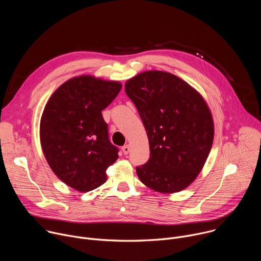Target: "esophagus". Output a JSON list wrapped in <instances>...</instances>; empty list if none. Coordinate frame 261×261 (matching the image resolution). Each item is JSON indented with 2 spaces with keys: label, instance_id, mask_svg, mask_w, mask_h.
<instances>
[{
  "label": "esophagus",
  "instance_id": "1",
  "mask_svg": "<svg viewBox=\"0 0 261 261\" xmlns=\"http://www.w3.org/2000/svg\"><path fill=\"white\" fill-rule=\"evenodd\" d=\"M122 150H123L124 154H128L129 151H130V146H129L128 144H127V145H124V146L122 147Z\"/></svg>",
  "mask_w": 261,
  "mask_h": 261
}]
</instances>
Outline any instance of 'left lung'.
<instances>
[{
	"label": "left lung",
	"mask_w": 261,
	"mask_h": 261,
	"mask_svg": "<svg viewBox=\"0 0 261 261\" xmlns=\"http://www.w3.org/2000/svg\"><path fill=\"white\" fill-rule=\"evenodd\" d=\"M149 142V159L136 167L140 181L162 193L188 188L202 171L214 138L208 105L191 85L170 72L147 70L128 80Z\"/></svg>",
	"instance_id": "1"
}]
</instances>
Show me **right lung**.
Wrapping results in <instances>:
<instances>
[{
  "mask_svg": "<svg viewBox=\"0 0 261 261\" xmlns=\"http://www.w3.org/2000/svg\"><path fill=\"white\" fill-rule=\"evenodd\" d=\"M121 89L116 81L75 76L58 87L44 109L40 123L44 155L55 175L75 191L102 186L107 169L119 158L101 112Z\"/></svg>",
  "mask_w": 261,
  "mask_h": 261,
  "instance_id": "1",
  "label": "right lung"
}]
</instances>
